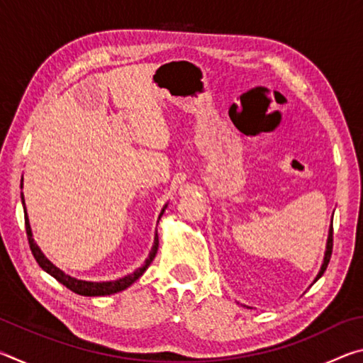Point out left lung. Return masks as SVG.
I'll use <instances>...</instances> for the list:
<instances>
[{
  "mask_svg": "<svg viewBox=\"0 0 363 363\" xmlns=\"http://www.w3.org/2000/svg\"><path fill=\"white\" fill-rule=\"evenodd\" d=\"M331 250H333V218H331V225H330V230H328V238H327V247H325V256H323V262H322V267L318 270L317 277L314 279L312 284H315V281L322 277L325 270H327V266L330 262V257H331Z\"/></svg>",
  "mask_w": 363,
  "mask_h": 363,
  "instance_id": "left-lung-1",
  "label": "left lung"
}]
</instances>
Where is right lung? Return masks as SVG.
Masks as SVG:
<instances>
[{
	"label": "right lung",
	"instance_id": "add662e5",
	"mask_svg": "<svg viewBox=\"0 0 363 363\" xmlns=\"http://www.w3.org/2000/svg\"><path fill=\"white\" fill-rule=\"evenodd\" d=\"M21 187H23V177H22ZM21 199H22V206H23V216H26V230H27L30 250H32L36 262L40 264V267L45 270V272H48L49 275H52V277L56 279L59 284H62L64 286L69 288V290H72L73 293L82 294V296H107V294H115V293H120L123 290H126L128 286H131L134 281H136L140 277V275L145 272L147 267L150 266V262L153 261V257H155L157 251H158V233L155 230V237H153V245L150 248L149 256L145 257L143 266L138 267L136 270H134V272L128 274L121 279L108 280V281H88V280L75 279V277H72V275L65 274L64 270H60L57 266H54V264L45 256V253H43L38 245H36L35 238H33V233H32V227H30V220H28V214H27V208H26V199H23V194H21ZM167 208H168V203L162 208V211H160L158 220L162 219L163 213H164V210H167Z\"/></svg>",
	"mask_w": 363,
	"mask_h": 363
}]
</instances>
